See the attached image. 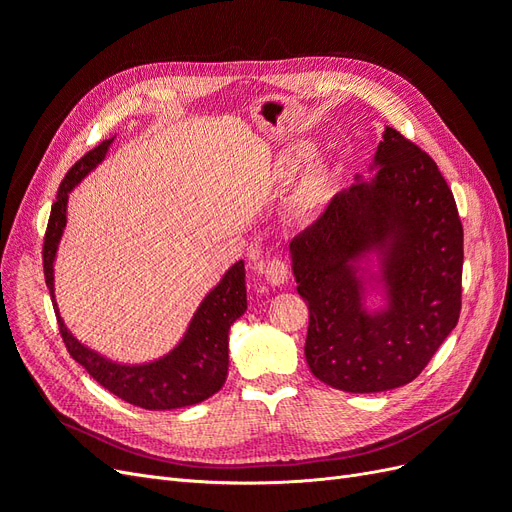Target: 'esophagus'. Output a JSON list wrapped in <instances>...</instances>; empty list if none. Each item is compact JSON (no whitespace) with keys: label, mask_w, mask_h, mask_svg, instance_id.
<instances>
[{"label":"esophagus","mask_w":512,"mask_h":512,"mask_svg":"<svg viewBox=\"0 0 512 512\" xmlns=\"http://www.w3.org/2000/svg\"><path fill=\"white\" fill-rule=\"evenodd\" d=\"M265 277L271 286H282L288 282V265L282 258H271L265 265Z\"/></svg>","instance_id":"1"}]
</instances>
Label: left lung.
I'll return each mask as SVG.
<instances>
[{
  "label": "left lung",
  "mask_w": 512,
  "mask_h": 512,
  "mask_svg": "<svg viewBox=\"0 0 512 512\" xmlns=\"http://www.w3.org/2000/svg\"><path fill=\"white\" fill-rule=\"evenodd\" d=\"M371 181L331 198L290 241L297 292L309 309L305 359L312 374L346 393L412 382L459 320L463 226L438 164L386 128ZM381 254L390 307L369 315L353 262Z\"/></svg>",
  "instance_id": "8db88e82"
}]
</instances>
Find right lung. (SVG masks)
Masks as SVG:
<instances>
[{
  "mask_svg": "<svg viewBox=\"0 0 512 512\" xmlns=\"http://www.w3.org/2000/svg\"><path fill=\"white\" fill-rule=\"evenodd\" d=\"M113 138L102 141L98 147L87 151L76 162L61 181L57 200L51 207V218L46 224L42 267L44 282L49 286L55 316L59 322L61 339L72 359L87 369V374L111 391L119 399L145 410H173L194 406L218 393L228 376V331L230 324L243 316L247 307L245 297V267L243 260L235 262L222 282L215 286L205 301L200 303L190 322L188 333L183 335L181 344L170 350L162 359L145 365H119L104 359L102 354L89 350L76 339L59 316L55 303L53 284V260L57 245L66 228V207L68 192L79 185L91 170H94L106 156Z\"/></svg>",
  "mask_w": 512,
  "mask_h": 512,
  "instance_id": "1",
  "label": "right lung"
}]
</instances>
